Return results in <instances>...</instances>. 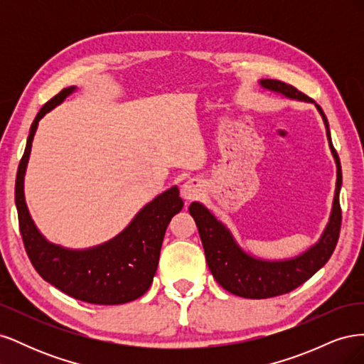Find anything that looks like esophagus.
<instances>
[{
    "label": "esophagus",
    "instance_id": "esophagus-1",
    "mask_svg": "<svg viewBox=\"0 0 364 364\" xmlns=\"http://www.w3.org/2000/svg\"><path fill=\"white\" fill-rule=\"evenodd\" d=\"M181 194H182L183 199L188 200V202L197 199V197L200 196V185H199V182H197V181H188V182H185V183L182 185Z\"/></svg>",
    "mask_w": 364,
    "mask_h": 364
}]
</instances>
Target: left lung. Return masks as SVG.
Instances as JSON below:
<instances>
[{"label":"left lung","mask_w":364,"mask_h":364,"mask_svg":"<svg viewBox=\"0 0 364 364\" xmlns=\"http://www.w3.org/2000/svg\"><path fill=\"white\" fill-rule=\"evenodd\" d=\"M259 86L270 92L290 98V100L314 103L310 97L299 92L291 85L279 80L262 79L259 80ZM314 106L321 114L326 129L328 144L337 167V181L331 214H329V220L321 238L313 246L299 253V255L287 259H264L253 257L237 243L229 228L220 222L211 209L200 202H193L188 208L197 229H199L208 267L215 281L229 293L247 297V299H267V297L285 294L299 287L306 279H310L333 255L341 225L338 202L341 188V167L338 155L333 146L326 115L317 103H314Z\"/></svg>","instance_id":"left-lung-1"}]
</instances>
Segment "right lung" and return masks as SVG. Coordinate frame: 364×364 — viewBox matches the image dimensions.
Listing matches in <instances>:
<instances>
[{"label":"right lung","mask_w":364,"mask_h":364,"mask_svg":"<svg viewBox=\"0 0 364 364\" xmlns=\"http://www.w3.org/2000/svg\"><path fill=\"white\" fill-rule=\"evenodd\" d=\"M77 90L65 87L42 106L30 127L23 159L19 162L15 203L19 230L27 255L41 277L74 299L97 305H119L144 294L155 277L161 246L170 220L183 200L178 186H171L142 206L132 222L106 243L87 249H70L50 243L30 215L24 194V178L33 138L39 121Z\"/></svg>","instance_id":"add662e5"}]
</instances>
